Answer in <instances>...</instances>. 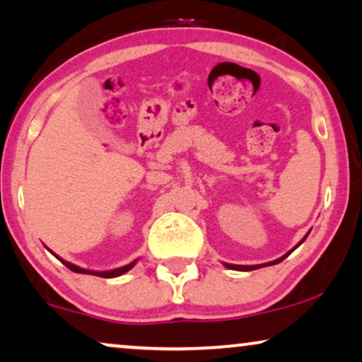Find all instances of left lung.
<instances>
[{
    "mask_svg": "<svg viewBox=\"0 0 362 362\" xmlns=\"http://www.w3.org/2000/svg\"><path fill=\"white\" fill-rule=\"evenodd\" d=\"M310 233V232H308ZM308 233L305 235V237H303L302 240H300V243H298L297 246H300L303 242H305V238L308 237ZM296 246V248H297ZM296 248H292L291 251H287V253L284 255V256H281V258H277V259H274V261H269V263H264V264H255V266H242V264H230V263H223V266L225 268H228V269H235V271H253V269H259V268H264V266H272V264H277V263H281L282 259L284 258H287V256H289L292 251H294Z\"/></svg>",
    "mask_w": 362,
    "mask_h": 362,
    "instance_id": "left-lung-1",
    "label": "left lung"
}]
</instances>
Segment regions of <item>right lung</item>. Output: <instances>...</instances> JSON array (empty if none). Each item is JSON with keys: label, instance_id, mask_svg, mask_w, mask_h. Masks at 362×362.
Masks as SVG:
<instances>
[{"label": "right lung", "instance_id": "add662e5", "mask_svg": "<svg viewBox=\"0 0 362 362\" xmlns=\"http://www.w3.org/2000/svg\"><path fill=\"white\" fill-rule=\"evenodd\" d=\"M52 255H54L55 258H59V256H57L55 253H52ZM59 259L66 266L68 269H71L73 272H80V274H93V276H99V277H107V279H111V277L122 276L124 272H127V271L132 269L134 266H135V263H137V259H135V261H132V263L122 266V268H116V269H111V271H91V269L80 268V266H76V264H73V263H68V261L62 259V258H59Z\"/></svg>", "mask_w": 362, "mask_h": 362}]
</instances>
